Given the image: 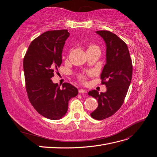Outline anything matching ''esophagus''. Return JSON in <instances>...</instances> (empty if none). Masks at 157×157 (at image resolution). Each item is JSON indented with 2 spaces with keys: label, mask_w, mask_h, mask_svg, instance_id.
<instances>
[{
  "label": "esophagus",
  "mask_w": 157,
  "mask_h": 157,
  "mask_svg": "<svg viewBox=\"0 0 157 157\" xmlns=\"http://www.w3.org/2000/svg\"><path fill=\"white\" fill-rule=\"evenodd\" d=\"M78 92L80 94H83V93H86L87 92V90H85V89H82V88H80L78 90Z\"/></svg>",
  "instance_id": "esophagus-1"
}]
</instances>
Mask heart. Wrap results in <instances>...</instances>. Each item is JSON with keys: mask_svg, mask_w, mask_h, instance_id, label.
<instances>
[{"mask_svg": "<svg viewBox=\"0 0 157 157\" xmlns=\"http://www.w3.org/2000/svg\"><path fill=\"white\" fill-rule=\"evenodd\" d=\"M92 46H90V47H92ZM79 78L81 80H82V81H84V80L86 79V77H85V76H84L83 75H81L79 76Z\"/></svg>", "mask_w": 157, "mask_h": 157, "instance_id": "1", "label": "heart"}]
</instances>
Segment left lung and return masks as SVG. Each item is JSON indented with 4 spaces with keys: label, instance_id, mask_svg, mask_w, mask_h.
Returning a JSON list of instances; mask_svg holds the SVG:
<instances>
[{
    "label": "left lung",
    "instance_id": "obj_1",
    "mask_svg": "<svg viewBox=\"0 0 157 157\" xmlns=\"http://www.w3.org/2000/svg\"><path fill=\"white\" fill-rule=\"evenodd\" d=\"M106 44V64L101 74V84L107 91L99 93L91 90L89 96L96 98L98 107L90 115L96 120H103L113 115L124 103L132 80V62L125 42L109 31H98Z\"/></svg>",
    "mask_w": 157,
    "mask_h": 157
}]
</instances>
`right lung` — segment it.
Segmentation results:
<instances>
[{
    "label": "right lung",
    "instance_id": "add662e5",
    "mask_svg": "<svg viewBox=\"0 0 157 157\" xmlns=\"http://www.w3.org/2000/svg\"><path fill=\"white\" fill-rule=\"evenodd\" d=\"M69 36L66 29L46 31L33 40L23 58L26 91L31 105L50 120L65 116L77 88L67 82L54 84L51 79L62 63L61 54Z\"/></svg>",
    "mask_w": 157,
    "mask_h": 157
}]
</instances>
